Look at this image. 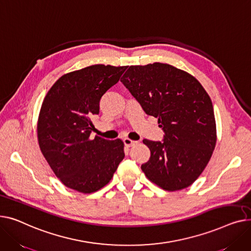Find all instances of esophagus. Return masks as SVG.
Instances as JSON below:
<instances>
[{
	"mask_svg": "<svg viewBox=\"0 0 251 251\" xmlns=\"http://www.w3.org/2000/svg\"><path fill=\"white\" fill-rule=\"evenodd\" d=\"M124 143H125V145H126V147H130V146H132V145H135L137 142H136V141H132V140H130V139H128V138H125V139H124Z\"/></svg>",
	"mask_w": 251,
	"mask_h": 251,
	"instance_id": "34e87169",
	"label": "esophagus"
}]
</instances>
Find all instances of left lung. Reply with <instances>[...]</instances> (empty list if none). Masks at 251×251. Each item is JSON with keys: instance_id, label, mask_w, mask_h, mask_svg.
I'll list each match as a JSON object with an SVG mask.
<instances>
[{"instance_id": "left-lung-1", "label": "left lung", "mask_w": 251, "mask_h": 251, "mask_svg": "<svg viewBox=\"0 0 251 251\" xmlns=\"http://www.w3.org/2000/svg\"><path fill=\"white\" fill-rule=\"evenodd\" d=\"M144 111L158 119L163 142L144 140L151 157L146 177L167 191L193 184L208 165L217 142L212 100L201 84L168 64L130 66L121 79Z\"/></svg>"}]
</instances>
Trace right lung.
<instances>
[{"mask_svg":"<svg viewBox=\"0 0 251 251\" xmlns=\"http://www.w3.org/2000/svg\"><path fill=\"white\" fill-rule=\"evenodd\" d=\"M126 66L93 65L65 74L43 99L37 121L40 151L67 187L91 194L105 186L125 157L121 139H90L99 102Z\"/></svg>","mask_w":251,"mask_h":251,"instance_id":"obj_1","label":"right lung"}]
</instances>
